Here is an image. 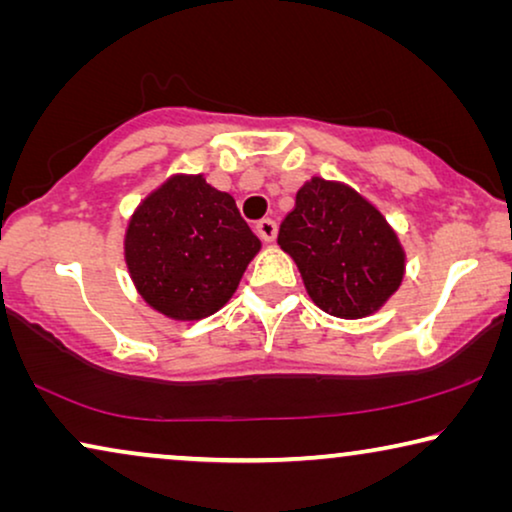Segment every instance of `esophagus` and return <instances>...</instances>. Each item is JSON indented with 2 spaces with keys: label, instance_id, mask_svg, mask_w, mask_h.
<instances>
[{
  "label": "esophagus",
  "instance_id": "esophagus-1",
  "mask_svg": "<svg viewBox=\"0 0 512 512\" xmlns=\"http://www.w3.org/2000/svg\"><path fill=\"white\" fill-rule=\"evenodd\" d=\"M258 235H261L263 242H272L277 237V223L272 219H261L256 223Z\"/></svg>",
  "mask_w": 512,
  "mask_h": 512
}]
</instances>
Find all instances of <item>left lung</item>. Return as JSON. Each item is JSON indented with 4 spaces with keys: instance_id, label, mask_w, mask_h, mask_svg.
Here are the masks:
<instances>
[{
    "instance_id": "obj_1",
    "label": "left lung",
    "mask_w": 512,
    "mask_h": 512,
    "mask_svg": "<svg viewBox=\"0 0 512 512\" xmlns=\"http://www.w3.org/2000/svg\"><path fill=\"white\" fill-rule=\"evenodd\" d=\"M321 310L361 319L380 310L405 275V251L380 209L340 181L312 177L277 235Z\"/></svg>"
}]
</instances>
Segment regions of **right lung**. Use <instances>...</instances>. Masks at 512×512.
I'll return each mask as SVG.
<instances>
[{
  "mask_svg": "<svg viewBox=\"0 0 512 512\" xmlns=\"http://www.w3.org/2000/svg\"><path fill=\"white\" fill-rule=\"evenodd\" d=\"M261 249L233 195L202 174H174L139 202L125 230V263L139 296L165 317L219 312Z\"/></svg>",
  "mask_w": 512,
  "mask_h": 512,
  "instance_id": "right-lung-1",
  "label": "right lung"
}]
</instances>
